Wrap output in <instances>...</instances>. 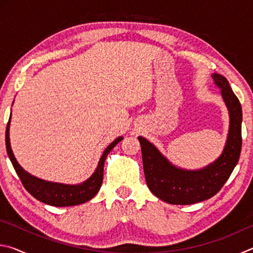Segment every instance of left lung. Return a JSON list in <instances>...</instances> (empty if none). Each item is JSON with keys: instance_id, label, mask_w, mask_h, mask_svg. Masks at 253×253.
<instances>
[{"instance_id": "1", "label": "left lung", "mask_w": 253, "mask_h": 253, "mask_svg": "<svg viewBox=\"0 0 253 253\" xmlns=\"http://www.w3.org/2000/svg\"><path fill=\"white\" fill-rule=\"evenodd\" d=\"M213 79L221 88L222 97L230 113L228 140L222 155L213 164L200 170L176 169L148 140L138 137L147 186L154 195L164 202L186 205L212 198L228 181L239 162L242 146L241 104L224 77L215 74Z\"/></svg>"}]
</instances>
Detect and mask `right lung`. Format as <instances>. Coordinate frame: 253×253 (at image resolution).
Returning <instances> with one entry per match:
<instances>
[{"mask_svg": "<svg viewBox=\"0 0 253 253\" xmlns=\"http://www.w3.org/2000/svg\"><path fill=\"white\" fill-rule=\"evenodd\" d=\"M10 119H8L7 122L5 131V145L7 155L10 157L12 165H13L15 172L20 177L21 182H22L24 188L33 196V198L39 200L40 202L52 205V207H71V205H78L87 202V201L91 200L93 196L98 193V191H99L102 184V178H104V164L106 157L111 149L121 142L123 137H118L117 139H115L114 142L105 149L99 163H98L95 173L91 175L90 178H88L87 181L84 182L83 184H79V185H65V184L51 183L43 181V179L34 177L32 175L25 172V170L18 164L13 153H12V149L10 146V138H8Z\"/></svg>", "mask_w": 253, "mask_h": 253, "instance_id": "1", "label": "right lung"}]
</instances>
